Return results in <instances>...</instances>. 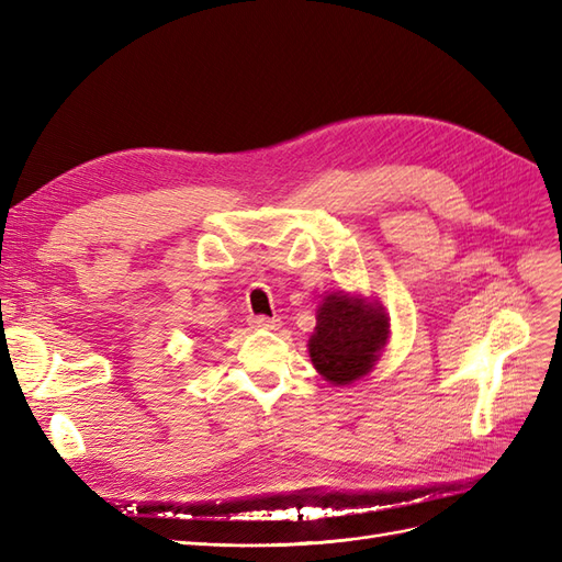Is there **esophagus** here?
Returning a JSON list of instances; mask_svg holds the SVG:
<instances>
[{
  "label": "esophagus",
  "instance_id": "obj_1",
  "mask_svg": "<svg viewBox=\"0 0 562 562\" xmlns=\"http://www.w3.org/2000/svg\"><path fill=\"white\" fill-rule=\"evenodd\" d=\"M250 326L255 328H277L279 318H269V316H250Z\"/></svg>",
  "mask_w": 562,
  "mask_h": 562
}]
</instances>
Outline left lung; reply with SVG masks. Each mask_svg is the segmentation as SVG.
<instances>
[{
	"instance_id": "8db88e82",
	"label": "left lung",
	"mask_w": 562,
	"mask_h": 562,
	"mask_svg": "<svg viewBox=\"0 0 562 562\" xmlns=\"http://www.w3.org/2000/svg\"><path fill=\"white\" fill-rule=\"evenodd\" d=\"M389 328V314L380 300L347 291L328 293L316 310V328L307 345L310 359L326 382L353 384L380 361Z\"/></svg>"
}]
</instances>
